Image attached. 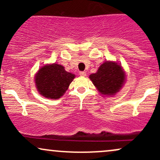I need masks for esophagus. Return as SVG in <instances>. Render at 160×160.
<instances>
[{"label":"esophagus","mask_w":160,"mask_h":160,"mask_svg":"<svg viewBox=\"0 0 160 160\" xmlns=\"http://www.w3.org/2000/svg\"><path fill=\"white\" fill-rule=\"evenodd\" d=\"M80 75L81 77H86V73L85 72V71H80Z\"/></svg>","instance_id":"1"}]
</instances>
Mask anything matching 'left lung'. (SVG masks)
I'll return each mask as SVG.
<instances>
[{"instance_id":"1","label":"left lung","mask_w":160,"mask_h":160,"mask_svg":"<svg viewBox=\"0 0 160 160\" xmlns=\"http://www.w3.org/2000/svg\"><path fill=\"white\" fill-rule=\"evenodd\" d=\"M89 79L101 94L113 95L123 86L126 74L117 62H105L99 67L96 73L89 76Z\"/></svg>"}]
</instances>
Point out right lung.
Returning <instances> with one entry per match:
<instances>
[{
    "label": "right lung",
    "mask_w": 160,
    "mask_h": 160,
    "mask_svg": "<svg viewBox=\"0 0 160 160\" xmlns=\"http://www.w3.org/2000/svg\"><path fill=\"white\" fill-rule=\"evenodd\" d=\"M75 75L67 72L58 64H51L40 68L35 75V83L40 94L45 98H59L65 94Z\"/></svg>",
    "instance_id": "obj_1"
}]
</instances>
